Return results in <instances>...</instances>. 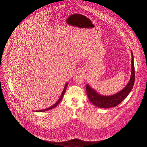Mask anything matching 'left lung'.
Masks as SVG:
<instances>
[{
  "mask_svg": "<svg viewBox=\"0 0 147 147\" xmlns=\"http://www.w3.org/2000/svg\"><path fill=\"white\" fill-rule=\"evenodd\" d=\"M131 52V73L130 81L127 85L121 91L116 94L111 96H103L99 94L94 89L90 87L89 85H86L87 94L90 102L97 107L102 108H113L118 105L125 98L133 89L134 80L135 72L134 65V56L132 51Z\"/></svg>",
  "mask_w": 147,
  "mask_h": 147,
  "instance_id": "obj_1",
  "label": "left lung"
}]
</instances>
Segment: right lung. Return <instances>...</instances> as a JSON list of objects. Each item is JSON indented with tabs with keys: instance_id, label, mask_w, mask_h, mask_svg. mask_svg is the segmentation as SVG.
<instances>
[{
	"instance_id": "1",
	"label": "right lung",
	"mask_w": 147,
	"mask_h": 147,
	"mask_svg": "<svg viewBox=\"0 0 147 147\" xmlns=\"http://www.w3.org/2000/svg\"><path fill=\"white\" fill-rule=\"evenodd\" d=\"M67 85H68V83H66V85H65V87H64V90H63V92H62V94H61V96H60V98L59 99V100L53 105V106H52V107H49V108H47V109H42V110H39V111H36V112H45V111H49V110H51V109H53L54 108H55L56 107H57V105L59 104V103L61 101V100L62 99V98H63V96H64V94H65V91H66V88H67Z\"/></svg>"
}]
</instances>
